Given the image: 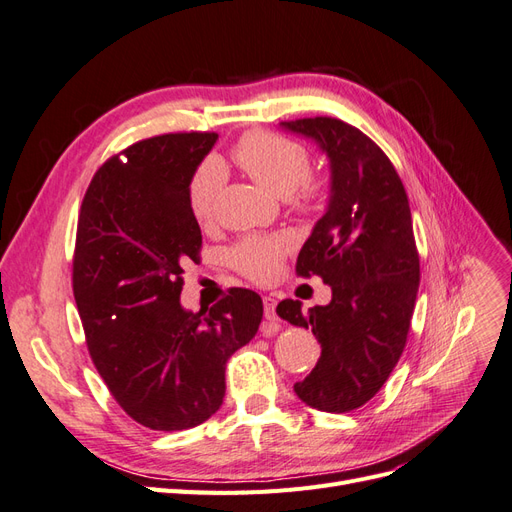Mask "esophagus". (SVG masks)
Segmentation results:
<instances>
[{"instance_id":"34e87169","label":"esophagus","mask_w":512,"mask_h":512,"mask_svg":"<svg viewBox=\"0 0 512 512\" xmlns=\"http://www.w3.org/2000/svg\"><path fill=\"white\" fill-rule=\"evenodd\" d=\"M262 303H265V318L271 320V322H275V320H277V314H275L277 301L269 294V297H262Z\"/></svg>"}]
</instances>
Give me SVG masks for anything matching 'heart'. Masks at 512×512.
<instances>
[{
  "instance_id": "heart-1",
  "label": "heart",
  "mask_w": 512,
  "mask_h": 512,
  "mask_svg": "<svg viewBox=\"0 0 512 512\" xmlns=\"http://www.w3.org/2000/svg\"><path fill=\"white\" fill-rule=\"evenodd\" d=\"M232 158L271 194L288 198L297 207L312 203L316 181L309 177V158L303 145L273 132H250L232 149ZM224 177V166L215 158L200 162L190 177L188 205L200 224L213 218ZM288 247L290 237L286 235L245 237L228 252V260L250 280L271 282Z\"/></svg>"
}]
</instances>
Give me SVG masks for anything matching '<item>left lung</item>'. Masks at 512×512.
Returning <instances> with one entry per match:
<instances>
[{
  "instance_id": "left-lung-1",
  "label": "left lung",
  "mask_w": 512,
  "mask_h": 512,
  "mask_svg": "<svg viewBox=\"0 0 512 512\" xmlns=\"http://www.w3.org/2000/svg\"><path fill=\"white\" fill-rule=\"evenodd\" d=\"M280 126L314 141L331 173L327 211L297 258L299 275L331 286V303L309 312L292 299L277 305V316L312 329L322 348L294 393L316 410L350 412L382 389L406 346L421 280L408 196L391 160L361 130L331 117Z\"/></svg>"
}]
</instances>
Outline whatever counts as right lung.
I'll return each mask as SVG.
<instances>
[{"mask_svg": "<svg viewBox=\"0 0 512 512\" xmlns=\"http://www.w3.org/2000/svg\"><path fill=\"white\" fill-rule=\"evenodd\" d=\"M218 134H162L108 160L76 228L72 288L98 374L136 423L181 431L205 423L226 393V361L262 320L254 290L213 307L181 305L183 267L198 260L188 183Z\"/></svg>", "mask_w": 512, "mask_h": 512, "instance_id": "obj_1", "label": "right lung"}]
</instances>
